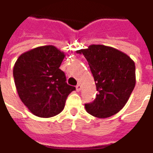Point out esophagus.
<instances>
[{
  "instance_id": "1",
  "label": "esophagus",
  "mask_w": 153,
  "mask_h": 153,
  "mask_svg": "<svg viewBox=\"0 0 153 153\" xmlns=\"http://www.w3.org/2000/svg\"><path fill=\"white\" fill-rule=\"evenodd\" d=\"M81 85H80V84H78V85H77L76 86V91H81Z\"/></svg>"
}]
</instances>
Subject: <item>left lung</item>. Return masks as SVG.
I'll return each instance as SVG.
<instances>
[{"mask_svg":"<svg viewBox=\"0 0 153 153\" xmlns=\"http://www.w3.org/2000/svg\"><path fill=\"white\" fill-rule=\"evenodd\" d=\"M76 53L82 54L87 60L98 92L94 102L85 104L87 113L98 118L118 113L135 87L134 62L117 49L99 44Z\"/></svg>","mask_w":153,"mask_h":153,"instance_id":"8db88e82","label":"left lung"}]
</instances>
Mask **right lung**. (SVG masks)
Listing matches in <instances>:
<instances>
[{"label":"right lung","instance_id":"right-lung-1","mask_svg":"<svg viewBox=\"0 0 153 153\" xmlns=\"http://www.w3.org/2000/svg\"><path fill=\"white\" fill-rule=\"evenodd\" d=\"M64 53L52 45L38 47L20 55L13 67V77L20 100L39 117L57 115L65 106L74 86L66 82L59 67Z\"/></svg>","mask_w":153,"mask_h":153}]
</instances>
